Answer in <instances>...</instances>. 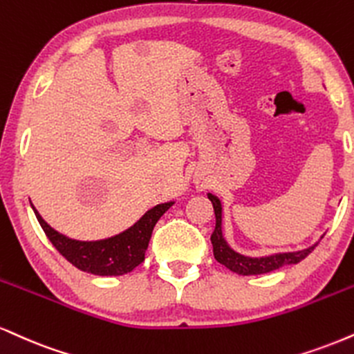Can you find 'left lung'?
Listing matches in <instances>:
<instances>
[{"label": "left lung", "mask_w": 354, "mask_h": 354, "mask_svg": "<svg viewBox=\"0 0 354 354\" xmlns=\"http://www.w3.org/2000/svg\"><path fill=\"white\" fill-rule=\"evenodd\" d=\"M207 198L212 203L216 214V227L214 232L211 234L212 242V252H214L216 261L227 267L229 270L236 272L239 275H261L267 272L277 270L283 266H292V263H299L300 261L308 255L317 247L318 242L313 245L306 247V249L295 250V252H275L270 255H262V257H250L241 252H236L229 242L225 241L223 231V203L216 194L207 193ZM323 237V236H322Z\"/></svg>", "instance_id": "1"}]
</instances>
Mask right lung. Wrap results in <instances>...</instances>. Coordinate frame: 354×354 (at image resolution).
I'll use <instances>...</instances> for the list:
<instances>
[{
	"label": "right lung",
	"mask_w": 354,
	"mask_h": 354,
	"mask_svg": "<svg viewBox=\"0 0 354 354\" xmlns=\"http://www.w3.org/2000/svg\"><path fill=\"white\" fill-rule=\"evenodd\" d=\"M174 204L161 203L148 209L133 225L107 239L77 241L57 232L42 219L32 206L42 231L49 237L55 249L79 270L100 277H118L129 274L145 261V250L151 239V232L158 219Z\"/></svg>",
	"instance_id": "right-lung-1"
}]
</instances>
